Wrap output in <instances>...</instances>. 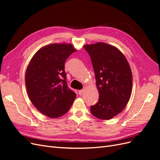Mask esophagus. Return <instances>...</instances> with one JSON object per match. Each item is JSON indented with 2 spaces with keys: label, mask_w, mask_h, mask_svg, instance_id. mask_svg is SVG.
Instances as JSON below:
<instances>
[{
  "label": "esophagus",
  "mask_w": 160,
  "mask_h": 160,
  "mask_svg": "<svg viewBox=\"0 0 160 160\" xmlns=\"http://www.w3.org/2000/svg\"><path fill=\"white\" fill-rule=\"evenodd\" d=\"M83 91H84L83 89H81V90H79V91H78V93H79V95H81L82 93H83Z\"/></svg>",
  "instance_id": "1"
}]
</instances>
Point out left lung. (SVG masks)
Wrapping results in <instances>:
<instances>
[{
	"label": "left lung",
	"instance_id": "obj_1",
	"mask_svg": "<svg viewBox=\"0 0 160 160\" xmlns=\"http://www.w3.org/2000/svg\"><path fill=\"white\" fill-rule=\"evenodd\" d=\"M83 48L90 56L99 93L91 112L100 119H110L122 112L130 99L133 79L129 65L123 53L112 45L98 42Z\"/></svg>",
	"mask_w": 160,
	"mask_h": 160
}]
</instances>
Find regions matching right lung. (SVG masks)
<instances>
[{"mask_svg": "<svg viewBox=\"0 0 160 160\" xmlns=\"http://www.w3.org/2000/svg\"><path fill=\"white\" fill-rule=\"evenodd\" d=\"M70 44H51L32 57L25 74L27 93L34 106L51 118H59L70 109L76 93L68 88L65 62L75 52Z\"/></svg>", "mask_w": 160, "mask_h": 160, "instance_id": "add662e5", "label": "right lung"}]
</instances>
